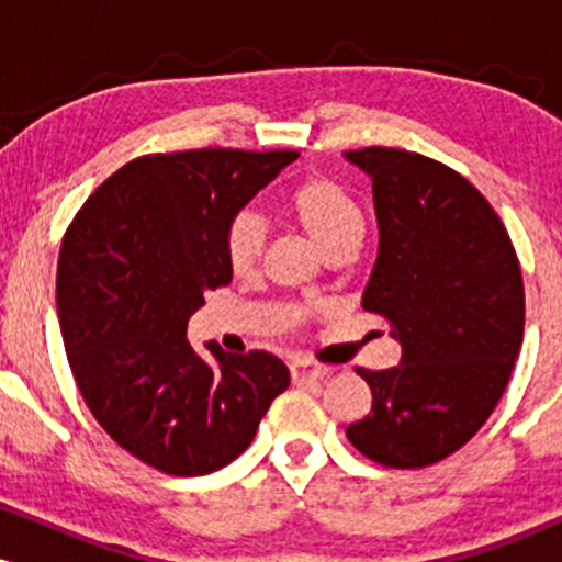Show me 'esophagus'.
Instances as JSON below:
<instances>
[{
	"instance_id": "1",
	"label": "esophagus",
	"mask_w": 562,
	"mask_h": 562,
	"mask_svg": "<svg viewBox=\"0 0 562 562\" xmlns=\"http://www.w3.org/2000/svg\"><path fill=\"white\" fill-rule=\"evenodd\" d=\"M330 372H333V367L312 362V359H295V362L290 364V378H293L295 383H306V380H322V378L330 375Z\"/></svg>"
}]
</instances>
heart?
Segmentation results:
<instances>
[{"mask_svg":"<svg viewBox=\"0 0 562 562\" xmlns=\"http://www.w3.org/2000/svg\"><path fill=\"white\" fill-rule=\"evenodd\" d=\"M288 214L322 254L357 250L364 237V214L357 198L330 177H312L290 192ZM267 229L256 214H235L222 235L224 261L235 274H250L261 259Z\"/></svg>","mask_w":562,"mask_h":562,"instance_id":"1","label":"heart"}]
</instances>
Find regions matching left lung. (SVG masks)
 Masks as SVG:
<instances>
[{
	"label": "left lung",
	"mask_w": 562,
	"mask_h": 562,
	"mask_svg": "<svg viewBox=\"0 0 562 562\" xmlns=\"http://www.w3.org/2000/svg\"><path fill=\"white\" fill-rule=\"evenodd\" d=\"M346 158L370 173L380 229L362 306L402 344V364L357 367L372 409L346 436L385 468H428L465 447L507 389L524 274L502 218L462 173L396 147Z\"/></svg>",
	"instance_id": "1"
}]
</instances>
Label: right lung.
I'll use <instances>...</instances> for the list:
<instances>
[{"mask_svg":"<svg viewBox=\"0 0 562 562\" xmlns=\"http://www.w3.org/2000/svg\"><path fill=\"white\" fill-rule=\"evenodd\" d=\"M295 150L153 153L108 177L66 229L57 314L83 402L108 436L169 475L240 457L290 372L267 351H192L187 322L229 285L222 235Z\"/></svg>","mask_w":562,"mask_h":562,"instance_id":"right-lung-1","label":"right lung"}]
</instances>
